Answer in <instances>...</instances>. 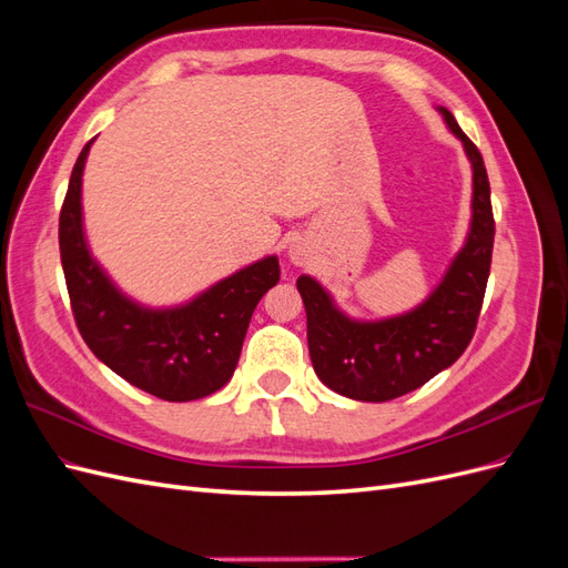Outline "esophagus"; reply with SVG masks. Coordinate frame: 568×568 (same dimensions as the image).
Here are the masks:
<instances>
[{
  "instance_id": "esophagus-1",
  "label": "esophagus",
  "mask_w": 568,
  "mask_h": 568,
  "mask_svg": "<svg viewBox=\"0 0 568 568\" xmlns=\"http://www.w3.org/2000/svg\"><path fill=\"white\" fill-rule=\"evenodd\" d=\"M291 261H294L296 265H303L305 263V253L298 246H294V248H291Z\"/></svg>"
}]
</instances>
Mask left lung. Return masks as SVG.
<instances>
[{
  "label": "left lung",
  "instance_id": "8db88e82",
  "mask_svg": "<svg viewBox=\"0 0 568 568\" xmlns=\"http://www.w3.org/2000/svg\"><path fill=\"white\" fill-rule=\"evenodd\" d=\"M440 113L474 168V217L467 244L432 298L403 317L353 322L336 311L315 280L303 274L296 282L313 367L326 386L353 400L386 403L424 386L467 351L476 332L495 239L490 182L476 144L448 109Z\"/></svg>",
  "mask_w": 568,
  "mask_h": 568
}]
</instances>
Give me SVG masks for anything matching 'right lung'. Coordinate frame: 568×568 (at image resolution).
<instances>
[{"label":"right lung","mask_w":568,"mask_h":568,"mask_svg":"<svg viewBox=\"0 0 568 568\" xmlns=\"http://www.w3.org/2000/svg\"><path fill=\"white\" fill-rule=\"evenodd\" d=\"M90 144L73 165L59 215L61 265L80 336L132 386L168 403L199 400L232 379L255 305L280 282L277 257L248 265L175 311L134 305L84 246L80 184Z\"/></svg>","instance_id":"1"}]
</instances>
